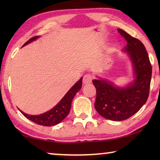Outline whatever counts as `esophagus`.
I'll list each match as a JSON object with an SVG mask.
<instances>
[{
	"mask_svg": "<svg viewBox=\"0 0 160 160\" xmlns=\"http://www.w3.org/2000/svg\"><path fill=\"white\" fill-rule=\"evenodd\" d=\"M92 78L90 75L87 74L85 75H84L82 80V82L84 84H90L92 82Z\"/></svg>",
	"mask_w": 160,
	"mask_h": 160,
	"instance_id": "esophagus-1",
	"label": "esophagus"
}]
</instances>
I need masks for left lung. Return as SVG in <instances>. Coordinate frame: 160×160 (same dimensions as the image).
I'll list each match as a JSON object with an SVG mask.
<instances>
[{"label":"left lung","instance_id":"1","mask_svg":"<svg viewBox=\"0 0 160 160\" xmlns=\"http://www.w3.org/2000/svg\"><path fill=\"white\" fill-rule=\"evenodd\" d=\"M118 32L125 38L127 53L132 65L134 80L124 87L99 78L92 82L97 90L94 107L102 117L123 121L138 112L147 102L152 78V66L145 46L121 29Z\"/></svg>","mask_w":160,"mask_h":160}]
</instances>
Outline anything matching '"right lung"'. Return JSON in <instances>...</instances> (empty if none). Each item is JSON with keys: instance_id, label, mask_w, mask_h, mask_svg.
<instances>
[{"instance_id": "1", "label": "right lung", "mask_w": 160, "mask_h": 160, "mask_svg": "<svg viewBox=\"0 0 160 160\" xmlns=\"http://www.w3.org/2000/svg\"><path fill=\"white\" fill-rule=\"evenodd\" d=\"M39 37V36H36L31 38L22 47L35 41ZM82 77L68 91V92L65 94L63 98L61 99V101L55 107L44 113L39 115H30L23 112L20 109H18L27 118H28L29 120L32 121V122L44 126H55L56 124L61 123L69 113L70 107H71L72 100L74 98L76 93L82 88Z\"/></svg>"}]
</instances>
